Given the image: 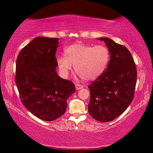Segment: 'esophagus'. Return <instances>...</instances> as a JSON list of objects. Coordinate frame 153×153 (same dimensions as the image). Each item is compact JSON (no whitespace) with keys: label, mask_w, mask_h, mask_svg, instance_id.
I'll return each mask as SVG.
<instances>
[{"label":"esophagus","mask_w":153,"mask_h":153,"mask_svg":"<svg viewBox=\"0 0 153 153\" xmlns=\"http://www.w3.org/2000/svg\"><path fill=\"white\" fill-rule=\"evenodd\" d=\"M75 87H76V90H80L83 88V85H80V84H76V85H75Z\"/></svg>","instance_id":"1"}]
</instances>
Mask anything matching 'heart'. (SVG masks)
Returning a JSON list of instances; mask_svg holds the SVG:
<instances>
[{"label":"heart","mask_w":153,"mask_h":153,"mask_svg":"<svg viewBox=\"0 0 153 153\" xmlns=\"http://www.w3.org/2000/svg\"><path fill=\"white\" fill-rule=\"evenodd\" d=\"M65 56L56 59L59 71L63 77L68 76L72 65L81 79L93 80L101 76L107 68L110 53L104 45H88L76 43L64 50Z\"/></svg>","instance_id":"b5f03b06"}]
</instances>
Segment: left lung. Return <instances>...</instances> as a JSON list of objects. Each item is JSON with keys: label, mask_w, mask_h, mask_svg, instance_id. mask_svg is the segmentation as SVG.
<instances>
[{"label": "left lung", "mask_w": 153, "mask_h": 153, "mask_svg": "<svg viewBox=\"0 0 153 153\" xmlns=\"http://www.w3.org/2000/svg\"><path fill=\"white\" fill-rule=\"evenodd\" d=\"M103 41L110 53L107 68L88 86L90 100L88 112L96 120L108 122L125 111L134 98L137 70L127 48L109 38Z\"/></svg>", "instance_id": "left-lung-1"}]
</instances>
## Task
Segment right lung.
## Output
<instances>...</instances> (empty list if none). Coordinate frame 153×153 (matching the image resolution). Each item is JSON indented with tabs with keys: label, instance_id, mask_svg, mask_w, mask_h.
Listing matches in <instances>:
<instances>
[{
	"label": "right lung",
	"instance_id": "right-lung-1",
	"mask_svg": "<svg viewBox=\"0 0 153 153\" xmlns=\"http://www.w3.org/2000/svg\"><path fill=\"white\" fill-rule=\"evenodd\" d=\"M58 43V38L36 37L22 49L16 60L15 81L22 103L47 121L65 113L68 97L75 92L74 84L56 71Z\"/></svg>",
	"mask_w": 153,
	"mask_h": 153
}]
</instances>
